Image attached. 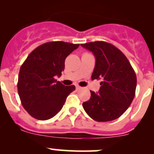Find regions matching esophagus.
I'll use <instances>...</instances> for the list:
<instances>
[{
	"instance_id": "obj_1",
	"label": "esophagus",
	"mask_w": 154,
	"mask_h": 154,
	"mask_svg": "<svg viewBox=\"0 0 154 154\" xmlns=\"http://www.w3.org/2000/svg\"><path fill=\"white\" fill-rule=\"evenodd\" d=\"M75 86H76V88H77V89H80V86H79L78 84H75Z\"/></svg>"
}]
</instances>
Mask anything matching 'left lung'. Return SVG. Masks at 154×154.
I'll list each match as a JSON object with an SVG mask.
<instances>
[{
    "label": "left lung",
    "mask_w": 154,
    "mask_h": 154,
    "mask_svg": "<svg viewBox=\"0 0 154 154\" xmlns=\"http://www.w3.org/2000/svg\"><path fill=\"white\" fill-rule=\"evenodd\" d=\"M96 59L91 80L101 79L98 92L91 91L83 102L86 112L96 122L113 121L125 112L136 94V75L125 54L110 43L97 41L81 44Z\"/></svg>",
    "instance_id": "8db88e82"
}]
</instances>
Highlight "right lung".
I'll return each mask as SVG.
<instances>
[{
	"mask_svg": "<svg viewBox=\"0 0 154 154\" xmlns=\"http://www.w3.org/2000/svg\"><path fill=\"white\" fill-rule=\"evenodd\" d=\"M79 44L50 42L34 49L18 74V92L21 104L34 119L48 120L63 108L75 86H64L55 79L65 68L66 57Z\"/></svg>",
	"mask_w": 154,
	"mask_h": 154,
	"instance_id": "add662e5",
	"label": "right lung"
}]
</instances>
